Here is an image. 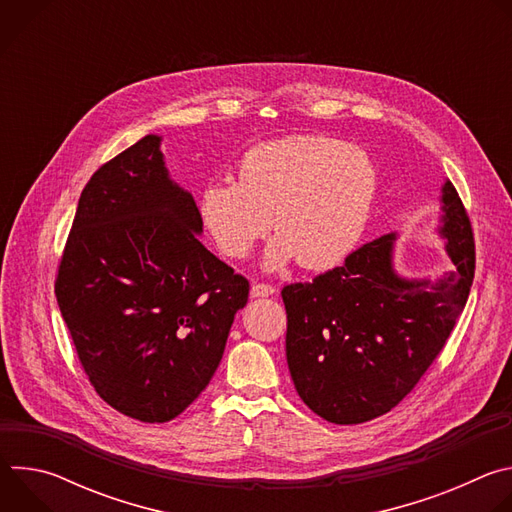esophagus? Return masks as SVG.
Segmentation results:
<instances>
[{"mask_svg": "<svg viewBox=\"0 0 512 512\" xmlns=\"http://www.w3.org/2000/svg\"><path fill=\"white\" fill-rule=\"evenodd\" d=\"M275 294V287L269 283H253L251 285V298H269Z\"/></svg>", "mask_w": 512, "mask_h": 512, "instance_id": "34e87169", "label": "esophagus"}]
</instances>
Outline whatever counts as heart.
Here are the masks:
<instances>
[{"label": "heart", "mask_w": 512, "mask_h": 512, "mask_svg": "<svg viewBox=\"0 0 512 512\" xmlns=\"http://www.w3.org/2000/svg\"><path fill=\"white\" fill-rule=\"evenodd\" d=\"M377 196V168L367 152L324 135H298L253 145L235 182L198 192V216L216 249L245 259L273 227L265 267L298 259L324 271L360 241Z\"/></svg>", "instance_id": "1"}]
</instances>
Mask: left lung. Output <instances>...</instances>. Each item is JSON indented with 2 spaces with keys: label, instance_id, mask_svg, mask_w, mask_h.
<instances>
[{
  "label": "left lung",
  "instance_id": "8db88e82",
  "mask_svg": "<svg viewBox=\"0 0 512 512\" xmlns=\"http://www.w3.org/2000/svg\"><path fill=\"white\" fill-rule=\"evenodd\" d=\"M446 253L437 281L407 279L393 267L397 235L352 251L344 265L281 289L287 367L302 401L338 425L371 421L413 391L442 352L474 279V235L450 180L442 186Z\"/></svg>",
  "mask_w": 512,
  "mask_h": 512
}]
</instances>
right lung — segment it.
Wrapping results in <instances>:
<instances>
[{
  "mask_svg": "<svg viewBox=\"0 0 512 512\" xmlns=\"http://www.w3.org/2000/svg\"><path fill=\"white\" fill-rule=\"evenodd\" d=\"M145 135L87 182L54 283L83 369L119 413L164 423L210 383L249 281L198 239L192 194Z\"/></svg>",
  "mask_w": 512,
  "mask_h": 512,
  "instance_id": "1",
  "label": "right lung"
}]
</instances>
